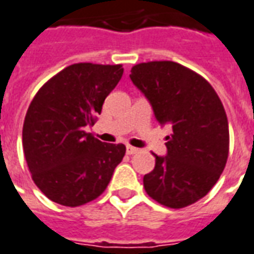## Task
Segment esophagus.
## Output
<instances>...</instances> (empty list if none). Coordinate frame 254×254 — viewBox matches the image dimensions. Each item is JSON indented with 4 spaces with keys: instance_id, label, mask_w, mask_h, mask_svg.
I'll list each match as a JSON object with an SVG mask.
<instances>
[{
    "instance_id": "1",
    "label": "esophagus",
    "mask_w": 254,
    "mask_h": 254,
    "mask_svg": "<svg viewBox=\"0 0 254 254\" xmlns=\"http://www.w3.org/2000/svg\"><path fill=\"white\" fill-rule=\"evenodd\" d=\"M127 152L129 154V155H133V154L139 152V148H136V147H132V145H127Z\"/></svg>"
}]
</instances>
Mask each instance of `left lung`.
I'll return each instance as SVG.
<instances>
[{
	"label": "left lung",
	"instance_id": "left-lung-1",
	"mask_svg": "<svg viewBox=\"0 0 254 254\" xmlns=\"http://www.w3.org/2000/svg\"><path fill=\"white\" fill-rule=\"evenodd\" d=\"M133 85L150 102L157 121L169 124L166 155L143 177L147 194L173 209L199 201L223 173L230 133L226 111L205 78L175 62L133 65Z\"/></svg>",
	"mask_w": 254,
	"mask_h": 254
}]
</instances>
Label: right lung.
I'll return each mask as SVG.
<instances>
[{
    "label": "right lung",
    "instance_id": "1",
    "mask_svg": "<svg viewBox=\"0 0 254 254\" xmlns=\"http://www.w3.org/2000/svg\"><path fill=\"white\" fill-rule=\"evenodd\" d=\"M122 74L121 64H71L30 103L23 151L35 186L51 201L81 206L107 189L127 148L103 143L85 129L95 124Z\"/></svg>",
    "mask_w": 254,
    "mask_h": 254
}]
</instances>
